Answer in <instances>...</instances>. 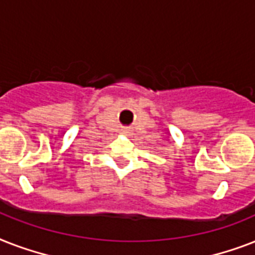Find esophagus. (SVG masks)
<instances>
[{
    "mask_svg": "<svg viewBox=\"0 0 255 255\" xmlns=\"http://www.w3.org/2000/svg\"><path fill=\"white\" fill-rule=\"evenodd\" d=\"M128 132H129V131H128L127 128H124V129H123V133H128Z\"/></svg>",
    "mask_w": 255,
    "mask_h": 255,
    "instance_id": "34e87169",
    "label": "esophagus"
}]
</instances>
